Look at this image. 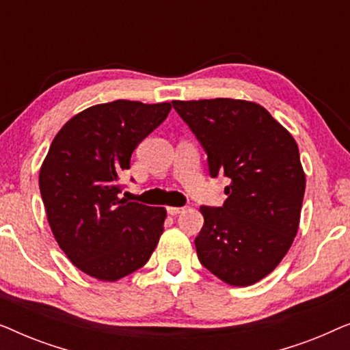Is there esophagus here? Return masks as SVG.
Here are the masks:
<instances>
[{"mask_svg": "<svg viewBox=\"0 0 350 350\" xmlns=\"http://www.w3.org/2000/svg\"><path fill=\"white\" fill-rule=\"evenodd\" d=\"M185 210V207H167V213L172 215V217H175V215L181 213Z\"/></svg>", "mask_w": 350, "mask_h": 350, "instance_id": "1", "label": "esophagus"}]
</instances>
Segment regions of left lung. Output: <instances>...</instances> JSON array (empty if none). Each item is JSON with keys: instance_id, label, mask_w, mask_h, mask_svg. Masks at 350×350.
<instances>
[{"instance_id": "left-lung-1", "label": "left lung", "mask_w": 350, "mask_h": 350, "mask_svg": "<svg viewBox=\"0 0 350 350\" xmlns=\"http://www.w3.org/2000/svg\"><path fill=\"white\" fill-rule=\"evenodd\" d=\"M207 152L212 178H229L221 207L202 205L196 237L200 265L229 285L261 280L298 232L306 176L295 138L253 102H172Z\"/></svg>"}]
</instances>
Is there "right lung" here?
I'll return each mask as SVG.
<instances>
[{"mask_svg":"<svg viewBox=\"0 0 350 350\" xmlns=\"http://www.w3.org/2000/svg\"><path fill=\"white\" fill-rule=\"evenodd\" d=\"M170 103L95 105L57 133L40 172L47 221L73 265L114 282L146 265L164 231L165 208L119 198V176L138 143L159 127Z\"/></svg>","mask_w":350,"mask_h":350,"instance_id":"1","label":"right lung"}]
</instances>
